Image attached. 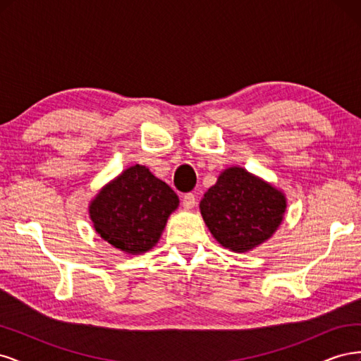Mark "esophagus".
<instances>
[{
  "label": "esophagus",
  "mask_w": 361,
  "mask_h": 361,
  "mask_svg": "<svg viewBox=\"0 0 361 361\" xmlns=\"http://www.w3.org/2000/svg\"><path fill=\"white\" fill-rule=\"evenodd\" d=\"M195 197H194V194H191V192H188V194H185L183 195V199H182V206L185 207V209L187 211H191L192 207L195 206Z\"/></svg>",
  "instance_id": "esophagus-1"
}]
</instances>
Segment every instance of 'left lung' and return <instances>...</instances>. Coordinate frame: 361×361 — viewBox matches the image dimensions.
<instances>
[{"mask_svg":"<svg viewBox=\"0 0 361 361\" xmlns=\"http://www.w3.org/2000/svg\"><path fill=\"white\" fill-rule=\"evenodd\" d=\"M288 207L286 194L244 167L224 169L200 200V214L216 243L247 253L277 232Z\"/></svg>","mask_w":361,"mask_h":361,"instance_id":"1","label":"left lung"}]
</instances>
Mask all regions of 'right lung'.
<instances>
[{
    "mask_svg": "<svg viewBox=\"0 0 361 361\" xmlns=\"http://www.w3.org/2000/svg\"><path fill=\"white\" fill-rule=\"evenodd\" d=\"M179 197L146 166H130L97 191L89 203L96 233L125 255L154 248Z\"/></svg>",
    "mask_w": 361,
    "mask_h": 361,
    "instance_id": "obj_1",
    "label": "right lung"
}]
</instances>
